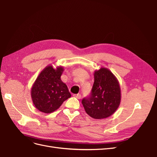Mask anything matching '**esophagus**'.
<instances>
[{"label":"esophagus","mask_w":157,"mask_h":157,"mask_svg":"<svg viewBox=\"0 0 157 157\" xmlns=\"http://www.w3.org/2000/svg\"><path fill=\"white\" fill-rule=\"evenodd\" d=\"M73 96H74L75 98H77V99H80V98H81V95H80V94H74Z\"/></svg>","instance_id":"esophagus-1"}]
</instances>
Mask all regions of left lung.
Returning <instances> with one entry per match:
<instances>
[{
	"mask_svg": "<svg viewBox=\"0 0 157 157\" xmlns=\"http://www.w3.org/2000/svg\"><path fill=\"white\" fill-rule=\"evenodd\" d=\"M94 82L90 96L82 103L88 115L95 119L112 115L120 105L121 91L118 80L110 70L101 67L94 73Z\"/></svg>",
	"mask_w": 157,
	"mask_h": 157,
	"instance_id": "1",
	"label": "left lung"
}]
</instances>
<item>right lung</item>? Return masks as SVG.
Segmentation results:
<instances>
[{"label": "right lung", "mask_w": 157, "mask_h": 157, "mask_svg": "<svg viewBox=\"0 0 157 157\" xmlns=\"http://www.w3.org/2000/svg\"><path fill=\"white\" fill-rule=\"evenodd\" d=\"M63 71L62 66L56 68L51 65L46 66L33 83L31 96L33 104L39 111L51 113L71 96L67 85L61 80Z\"/></svg>", "instance_id": "add662e5"}]
</instances>
